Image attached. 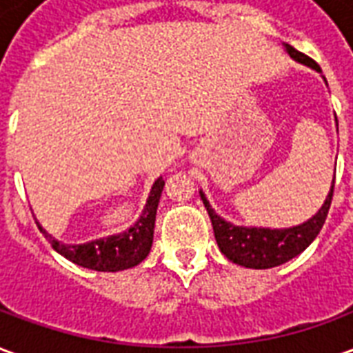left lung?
Here are the masks:
<instances>
[{
    "instance_id": "8db88e82",
    "label": "left lung",
    "mask_w": 353,
    "mask_h": 353,
    "mask_svg": "<svg viewBox=\"0 0 353 353\" xmlns=\"http://www.w3.org/2000/svg\"><path fill=\"white\" fill-rule=\"evenodd\" d=\"M283 47L293 60L308 65L316 72H321L319 65L310 57L299 52L288 43ZM333 189L334 177L333 183H331V191L327 194L323 206L318 210V214L310 217L308 221H304L303 225L289 227V229L238 227V225L225 221L223 217L215 214V210L210 206L206 194L202 191H200V199L204 202V208L208 210V215L212 219L217 245L227 259L236 263V265L245 266V268H272V266L283 265V263L296 257L316 240L323 223H325L327 214H329L331 200H333Z\"/></svg>"
}]
</instances>
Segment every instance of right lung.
Here are the masks:
<instances>
[{
	"mask_svg": "<svg viewBox=\"0 0 353 353\" xmlns=\"http://www.w3.org/2000/svg\"><path fill=\"white\" fill-rule=\"evenodd\" d=\"M162 189H164V179L159 177L151 187L149 199H147V204L139 215V219L132 225L130 229H126L121 234L98 238V240H92L87 244H64V242H58L57 238L50 236L39 223H37V227L49 240L50 245L75 265L90 268V270H98V272L126 270V268L139 265L151 252L154 217H157V208H159Z\"/></svg>",
	"mask_w": 353,
	"mask_h": 353,
	"instance_id": "add662e5",
	"label": "right lung"
}]
</instances>
